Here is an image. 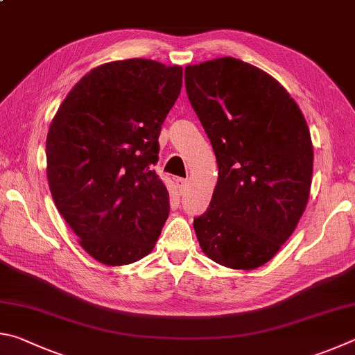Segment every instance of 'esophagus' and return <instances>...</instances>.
I'll use <instances>...</instances> for the list:
<instances>
[{
  "instance_id": "34e87169",
  "label": "esophagus",
  "mask_w": 355,
  "mask_h": 355,
  "mask_svg": "<svg viewBox=\"0 0 355 355\" xmlns=\"http://www.w3.org/2000/svg\"><path fill=\"white\" fill-rule=\"evenodd\" d=\"M189 187V181L187 179H178V189H179V193H184L185 190Z\"/></svg>"
}]
</instances>
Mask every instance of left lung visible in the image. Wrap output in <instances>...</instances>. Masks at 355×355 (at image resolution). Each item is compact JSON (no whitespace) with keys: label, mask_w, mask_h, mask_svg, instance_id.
<instances>
[{"label":"left lung","mask_w":355,"mask_h":355,"mask_svg":"<svg viewBox=\"0 0 355 355\" xmlns=\"http://www.w3.org/2000/svg\"><path fill=\"white\" fill-rule=\"evenodd\" d=\"M185 89L218 164L212 201L193 221L198 241L216 263L256 270L306 210L313 171L307 121L275 78L240 59L185 67Z\"/></svg>","instance_id":"obj_1"}]
</instances>
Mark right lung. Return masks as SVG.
Instances as JSON below:
<instances>
[{
  "mask_svg": "<svg viewBox=\"0 0 355 355\" xmlns=\"http://www.w3.org/2000/svg\"><path fill=\"white\" fill-rule=\"evenodd\" d=\"M182 68L151 59L93 68L62 101L46 137L55 207L90 256L109 266L153 251L170 195L153 170Z\"/></svg>",
  "mask_w": 355,
  "mask_h": 355,
  "instance_id": "1",
  "label": "right lung"
}]
</instances>
